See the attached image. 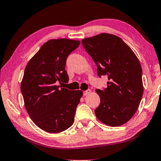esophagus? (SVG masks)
Returning a JSON list of instances; mask_svg holds the SVG:
<instances>
[{
  "label": "esophagus",
  "instance_id": "34e87169",
  "mask_svg": "<svg viewBox=\"0 0 161 161\" xmlns=\"http://www.w3.org/2000/svg\"><path fill=\"white\" fill-rule=\"evenodd\" d=\"M90 93H91V90H86V91H84V92H83V95H84L85 96H87V95H90Z\"/></svg>",
  "mask_w": 161,
  "mask_h": 161
}]
</instances>
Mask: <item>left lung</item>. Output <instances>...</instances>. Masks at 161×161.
I'll return each instance as SVG.
<instances>
[{
	"label": "left lung",
	"mask_w": 161,
	"mask_h": 161,
	"mask_svg": "<svg viewBox=\"0 0 161 161\" xmlns=\"http://www.w3.org/2000/svg\"><path fill=\"white\" fill-rule=\"evenodd\" d=\"M81 42L97 66V75H107L108 80L104 90H96L100 97L96 116L107 125H122L134 116L143 95L140 62L131 48L114 34L102 33Z\"/></svg>",
	"instance_id": "8db88e82"
}]
</instances>
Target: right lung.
I'll return each instance as SVG.
<instances>
[{
  "label": "right lung",
  "instance_id": "obj_1",
  "mask_svg": "<svg viewBox=\"0 0 161 161\" xmlns=\"http://www.w3.org/2000/svg\"><path fill=\"white\" fill-rule=\"evenodd\" d=\"M80 41L51 39L45 43L24 70L21 83L24 106L29 117L45 132L58 133L73 125L83 91L56 86L68 83L66 59L79 46ZM62 84V83H61Z\"/></svg>",
  "mask_w": 161,
  "mask_h": 161
}]
</instances>
